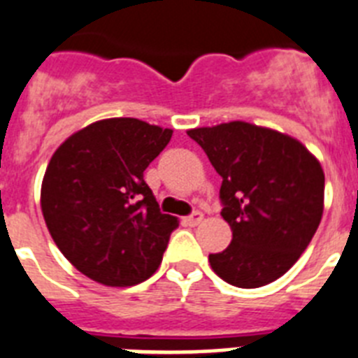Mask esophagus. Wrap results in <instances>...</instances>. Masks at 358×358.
Listing matches in <instances>:
<instances>
[{"label": "esophagus", "instance_id": "obj_1", "mask_svg": "<svg viewBox=\"0 0 358 358\" xmlns=\"http://www.w3.org/2000/svg\"><path fill=\"white\" fill-rule=\"evenodd\" d=\"M203 221V214L201 212H194L192 215H188V217H185V223L188 227H197Z\"/></svg>", "mask_w": 358, "mask_h": 358}]
</instances>
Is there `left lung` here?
I'll use <instances>...</instances> for the list:
<instances>
[{
	"label": "left lung",
	"instance_id": "1",
	"mask_svg": "<svg viewBox=\"0 0 358 358\" xmlns=\"http://www.w3.org/2000/svg\"><path fill=\"white\" fill-rule=\"evenodd\" d=\"M220 173L221 215L232 241L210 254L221 280L256 289L278 280L302 256L324 214V170L300 141L232 120L188 129Z\"/></svg>",
	"mask_w": 358,
	"mask_h": 358
}]
</instances>
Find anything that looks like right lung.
I'll return each mask as SVG.
<instances>
[{
	"instance_id": "1",
	"label": "right lung",
	"mask_w": 358,
	"mask_h": 358,
	"mask_svg": "<svg viewBox=\"0 0 358 358\" xmlns=\"http://www.w3.org/2000/svg\"><path fill=\"white\" fill-rule=\"evenodd\" d=\"M172 129L129 117L96 120L52 153L41 214L56 247L94 282L128 287L159 268L176 215L161 214L144 170Z\"/></svg>"
}]
</instances>
